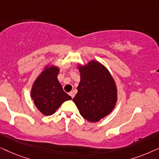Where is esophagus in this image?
I'll return each instance as SVG.
<instances>
[{"instance_id": "34e87169", "label": "esophagus", "mask_w": 159, "mask_h": 159, "mask_svg": "<svg viewBox=\"0 0 159 159\" xmlns=\"http://www.w3.org/2000/svg\"><path fill=\"white\" fill-rule=\"evenodd\" d=\"M69 95H70V97H71V98H72V99H73V97H74V96H75V94H74V93H73V91H71V92H70V93H69Z\"/></svg>"}]
</instances>
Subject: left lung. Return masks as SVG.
I'll return each instance as SVG.
<instances>
[{
    "mask_svg": "<svg viewBox=\"0 0 159 159\" xmlns=\"http://www.w3.org/2000/svg\"><path fill=\"white\" fill-rule=\"evenodd\" d=\"M80 81L73 99L80 115L90 122L99 121L109 115L117 100V89L111 73L97 60L79 65Z\"/></svg>",
    "mask_w": 159,
    "mask_h": 159,
    "instance_id": "1",
    "label": "left lung"
}]
</instances>
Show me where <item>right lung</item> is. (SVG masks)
<instances>
[{
  "instance_id": "add662e5",
  "label": "right lung",
  "mask_w": 159,
  "mask_h": 159,
  "mask_svg": "<svg viewBox=\"0 0 159 159\" xmlns=\"http://www.w3.org/2000/svg\"><path fill=\"white\" fill-rule=\"evenodd\" d=\"M59 72L58 67L48 65L32 85L31 97L37 108L45 116L53 115L62 103L72 99L57 79Z\"/></svg>"
}]
</instances>
